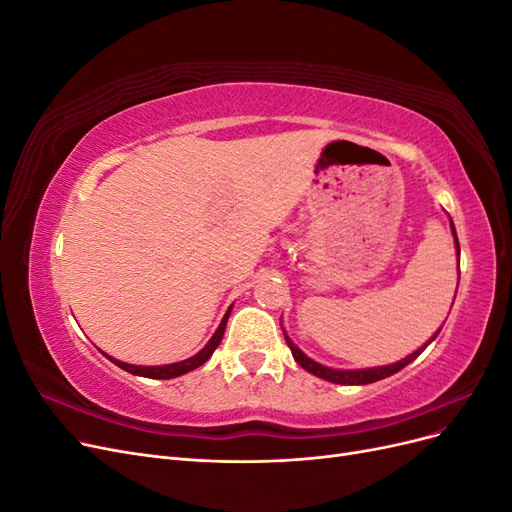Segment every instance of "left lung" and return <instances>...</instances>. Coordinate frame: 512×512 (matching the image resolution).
Masks as SVG:
<instances>
[{
	"mask_svg": "<svg viewBox=\"0 0 512 512\" xmlns=\"http://www.w3.org/2000/svg\"><path fill=\"white\" fill-rule=\"evenodd\" d=\"M451 230H453V239H455V250H457V256H459V239H457V232H455V224H453V220H451ZM459 286V284H457ZM284 329V327H282ZM438 333H440V329L436 331V335H433L427 344H423L421 348L418 350H414L412 354H408L406 359H401V361H397V363H391V365H380V367H365V369H333V367H327V365H322V363H318V361H314V359H309V356L299 348V346H294V342L292 339L286 335V331H284V337H286V344H288V348H290V352H292V356H294V361H297L305 371H309V374H314V376H318V378H322V380H329V382H333V384H350V386H354V384H371V382H378V380H382V378H389V376H393V374H397L399 369H404L408 363H412L418 354H421L433 339L438 337Z\"/></svg>",
	"mask_w": 512,
	"mask_h": 512,
	"instance_id": "left-lung-1",
	"label": "left lung"
}]
</instances>
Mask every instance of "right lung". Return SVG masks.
<instances>
[{"label": "right lung", "instance_id": "right-lung-1", "mask_svg": "<svg viewBox=\"0 0 512 512\" xmlns=\"http://www.w3.org/2000/svg\"><path fill=\"white\" fill-rule=\"evenodd\" d=\"M230 309H232V305L228 307V312L224 314V318H222V322H220L218 331L213 333V337L209 339L207 346H205L203 350H200L198 354L190 356V359H185V361H179V363H168V365H151V367H143V365H132V363L117 361V359H113V356H108V354H104V356H106V359H111L117 367H121L123 371H128V374H134V376L153 378V380H170V378L183 376V374H188V371H192V369H196V367H200V365H205V363L211 359L213 350L220 346L222 337H224V329H226V322H228V316H230Z\"/></svg>", "mask_w": 512, "mask_h": 512}]
</instances>
